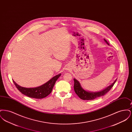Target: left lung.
<instances>
[{
	"label": "left lung",
	"instance_id": "left-lung-1",
	"mask_svg": "<svg viewBox=\"0 0 132 132\" xmlns=\"http://www.w3.org/2000/svg\"><path fill=\"white\" fill-rule=\"evenodd\" d=\"M104 40L107 44L109 45L106 39H104ZM74 89L75 92L81 99H82V100H94L95 98L104 95L106 93H107L111 89V88L113 87L114 84L117 81V79L114 82L112 85L108 86L107 88L104 89L103 90L98 92H90L87 91L85 90L84 88H82L81 86L80 82H79L77 80L74 79Z\"/></svg>",
	"mask_w": 132,
	"mask_h": 132
}]
</instances>
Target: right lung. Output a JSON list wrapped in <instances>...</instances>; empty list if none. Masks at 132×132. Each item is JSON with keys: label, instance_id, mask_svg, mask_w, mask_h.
I'll use <instances>...</instances> for the list:
<instances>
[{"label": "right lung", "instance_id": "1", "mask_svg": "<svg viewBox=\"0 0 132 132\" xmlns=\"http://www.w3.org/2000/svg\"><path fill=\"white\" fill-rule=\"evenodd\" d=\"M61 75V74H59L53 77L50 80L42 86L36 88H27L22 87L17 84L14 81H13L16 88H17V89L22 94L31 98L41 99L46 97L51 93L55 82Z\"/></svg>", "mask_w": 132, "mask_h": 132}]
</instances>
